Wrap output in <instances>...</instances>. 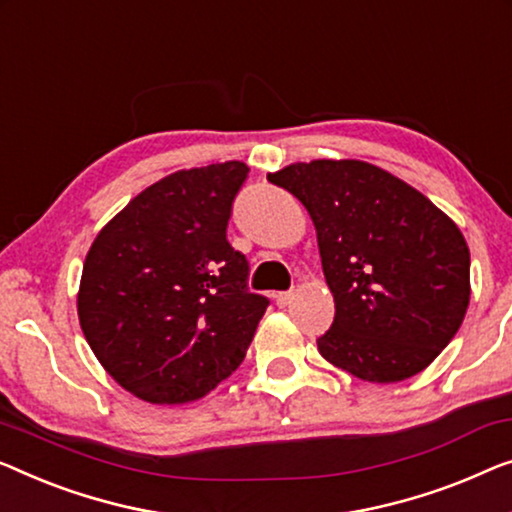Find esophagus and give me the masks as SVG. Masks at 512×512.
<instances>
[{"label": "esophagus", "mask_w": 512, "mask_h": 512, "mask_svg": "<svg viewBox=\"0 0 512 512\" xmlns=\"http://www.w3.org/2000/svg\"><path fill=\"white\" fill-rule=\"evenodd\" d=\"M291 300H293V293H291V291L274 295V302H277L279 307H288V305H291Z\"/></svg>", "instance_id": "34e87169"}]
</instances>
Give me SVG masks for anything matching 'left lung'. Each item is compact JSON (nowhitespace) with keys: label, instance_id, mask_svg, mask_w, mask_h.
I'll use <instances>...</instances> for the list:
<instances>
[{"label":"left lung","instance_id":"obj_1","mask_svg":"<svg viewBox=\"0 0 512 512\" xmlns=\"http://www.w3.org/2000/svg\"><path fill=\"white\" fill-rule=\"evenodd\" d=\"M316 228L335 321L318 337L330 365L397 383L432 365L471 298L462 231L427 196L358 159H314L270 173Z\"/></svg>","mask_w":512,"mask_h":512}]
</instances>
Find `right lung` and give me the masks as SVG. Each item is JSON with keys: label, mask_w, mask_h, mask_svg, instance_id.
I'll return each instance as SVG.
<instances>
[{"label": "right lung", "mask_w": 512, "mask_h": 512, "mask_svg": "<svg viewBox=\"0 0 512 512\" xmlns=\"http://www.w3.org/2000/svg\"><path fill=\"white\" fill-rule=\"evenodd\" d=\"M249 168L177 170L131 198L96 235L78 288V321L113 379L150 404H187L247 355L268 300L226 240Z\"/></svg>", "instance_id": "add662e5"}]
</instances>
